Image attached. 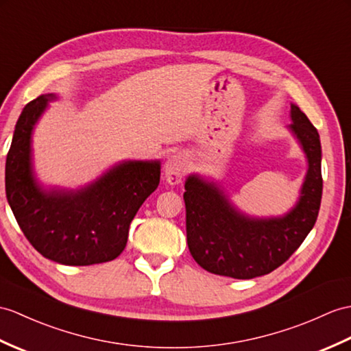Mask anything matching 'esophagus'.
<instances>
[{"label":"esophagus","mask_w":351,"mask_h":351,"mask_svg":"<svg viewBox=\"0 0 351 351\" xmlns=\"http://www.w3.org/2000/svg\"><path fill=\"white\" fill-rule=\"evenodd\" d=\"M186 172V158L182 152H173L167 156L165 165V176L170 185H176L182 181Z\"/></svg>","instance_id":"1"}]
</instances>
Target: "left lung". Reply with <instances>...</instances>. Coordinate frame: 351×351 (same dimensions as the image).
<instances>
[{
  "mask_svg": "<svg viewBox=\"0 0 351 351\" xmlns=\"http://www.w3.org/2000/svg\"><path fill=\"white\" fill-rule=\"evenodd\" d=\"M290 118L289 130L302 146L308 170L289 213L250 217L233 205L217 182L199 175L186 178V243L205 271L236 280L266 275L289 260L314 227L323 191L320 136L296 104H291Z\"/></svg>",
  "mask_w": 351,
  "mask_h": 351,
  "instance_id": "left-lung-1",
  "label": "left lung"
}]
</instances>
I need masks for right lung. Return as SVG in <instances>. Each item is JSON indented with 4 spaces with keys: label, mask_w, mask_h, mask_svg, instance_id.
<instances>
[{
    "label": "right lung",
    "mask_w": 351,
    "mask_h": 351,
    "mask_svg": "<svg viewBox=\"0 0 351 351\" xmlns=\"http://www.w3.org/2000/svg\"><path fill=\"white\" fill-rule=\"evenodd\" d=\"M55 94L23 108L5 160V195L21 230L43 257L69 266L110 262L130 223L160 184L158 160H127L76 190L45 186L32 165V132Z\"/></svg>",
    "instance_id": "add662e5"
}]
</instances>
